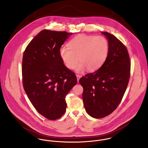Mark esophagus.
Returning <instances> with one entry per match:
<instances>
[{
  "mask_svg": "<svg viewBox=\"0 0 148 148\" xmlns=\"http://www.w3.org/2000/svg\"><path fill=\"white\" fill-rule=\"evenodd\" d=\"M76 76H77V80H78V82L80 78L82 77V75H79V74H77V75H76Z\"/></svg>",
  "mask_w": 148,
  "mask_h": 148,
  "instance_id": "1",
  "label": "esophagus"
}]
</instances>
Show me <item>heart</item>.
Instances as JSON below:
<instances>
[{"instance_id": "b5f03b06", "label": "heart", "mask_w": 148, "mask_h": 148, "mask_svg": "<svg viewBox=\"0 0 148 148\" xmlns=\"http://www.w3.org/2000/svg\"><path fill=\"white\" fill-rule=\"evenodd\" d=\"M60 49V55L64 65L69 69H73L79 61L76 68L77 72L86 69L94 72L102 66L108 56L109 45L103 36L79 34Z\"/></svg>"}]
</instances>
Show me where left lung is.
Returning a JSON list of instances; mask_svg holds the SVG:
<instances>
[{
  "instance_id": "left-lung-1",
  "label": "left lung",
  "mask_w": 148,
  "mask_h": 148,
  "mask_svg": "<svg viewBox=\"0 0 148 148\" xmlns=\"http://www.w3.org/2000/svg\"><path fill=\"white\" fill-rule=\"evenodd\" d=\"M108 40V56L102 66L79 80L87 113L99 119L113 112L121 102L130 77L131 62L127 48L114 35L101 32Z\"/></svg>"
}]
</instances>
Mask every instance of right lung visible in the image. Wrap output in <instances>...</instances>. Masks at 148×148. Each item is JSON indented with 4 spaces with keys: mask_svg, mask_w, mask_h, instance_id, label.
<instances>
[{
    "mask_svg": "<svg viewBox=\"0 0 148 148\" xmlns=\"http://www.w3.org/2000/svg\"><path fill=\"white\" fill-rule=\"evenodd\" d=\"M72 33L43 30L32 40L23 55V86L39 114L56 120L66 111L65 97L77 84L75 73L61 58L60 49Z\"/></svg>",
    "mask_w": 148,
    "mask_h": 148,
    "instance_id": "1",
    "label": "right lung"
}]
</instances>
